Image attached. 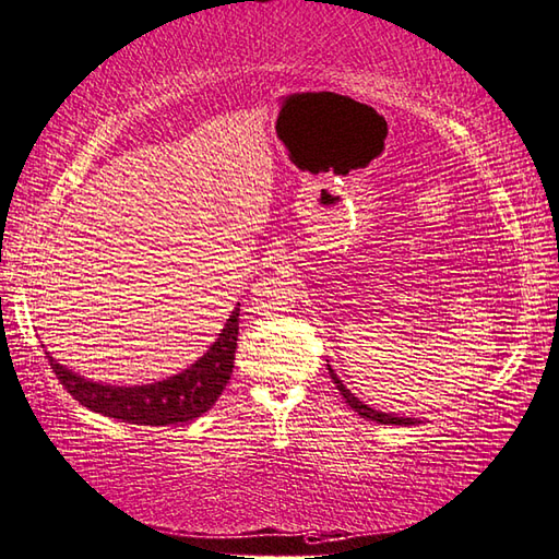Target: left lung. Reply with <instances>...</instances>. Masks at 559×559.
Segmentation results:
<instances>
[{
	"label": "left lung",
	"mask_w": 559,
	"mask_h": 559,
	"mask_svg": "<svg viewBox=\"0 0 559 559\" xmlns=\"http://www.w3.org/2000/svg\"><path fill=\"white\" fill-rule=\"evenodd\" d=\"M330 376H332V382L338 390V395H342L346 400L348 407H352L354 412H358V417H364L368 421H376V424H397V426H409V424H417V419H407V417H392V414H382V412H376L373 407H368V404L358 402V397L352 395V390L344 388V382L336 378L334 370L330 368Z\"/></svg>",
	"instance_id": "8db88e82"
}]
</instances>
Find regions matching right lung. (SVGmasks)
<instances>
[{
	"label": "right lung",
	"mask_w": 559,
	"mask_h": 559,
	"mask_svg": "<svg viewBox=\"0 0 559 559\" xmlns=\"http://www.w3.org/2000/svg\"><path fill=\"white\" fill-rule=\"evenodd\" d=\"M239 334V308L233 310L217 342L207 348V354L195 360L191 368L169 380L152 382V385L138 388H116L98 385V382L84 380L72 370L60 366L48 354L52 373L58 376L62 388L84 404L86 409L104 414V417L120 419L142 426H169L186 424L201 417L223 395L229 376L235 368Z\"/></svg>",
	"instance_id": "1"
}]
</instances>
